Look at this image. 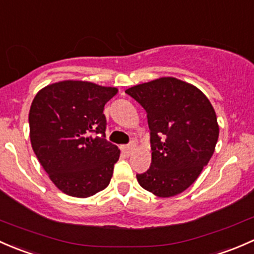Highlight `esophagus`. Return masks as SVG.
I'll list each match as a JSON object with an SVG mask.
<instances>
[{
	"instance_id": "esophagus-1",
	"label": "esophagus",
	"mask_w": 254,
	"mask_h": 254,
	"mask_svg": "<svg viewBox=\"0 0 254 254\" xmlns=\"http://www.w3.org/2000/svg\"><path fill=\"white\" fill-rule=\"evenodd\" d=\"M134 146H135L134 143H130V144H128V145H124L122 146V151H124V153H126L127 155H129V154H132V151L134 150Z\"/></svg>"
}]
</instances>
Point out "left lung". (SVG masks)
Wrapping results in <instances>:
<instances>
[{
    "label": "left lung",
    "instance_id": "8db88e82",
    "mask_svg": "<svg viewBox=\"0 0 254 254\" xmlns=\"http://www.w3.org/2000/svg\"><path fill=\"white\" fill-rule=\"evenodd\" d=\"M145 110L150 129L151 164L137 180L161 198L187 190L210 160L219 137L216 115L194 85L172 77L127 89Z\"/></svg>",
    "mask_w": 254,
    "mask_h": 254
}]
</instances>
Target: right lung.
I'll return each mask as SVG.
<instances>
[{
    "mask_svg": "<svg viewBox=\"0 0 254 254\" xmlns=\"http://www.w3.org/2000/svg\"><path fill=\"white\" fill-rule=\"evenodd\" d=\"M117 89L64 80L41 89L29 111L36 158L59 190L87 198L105 190L120 158L106 140L104 106Z\"/></svg>",
    "mask_w": 254,
    "mask_h": 254,
    "instance_id": "obj_1",
    "label": "right lung"
}]
</instances>
